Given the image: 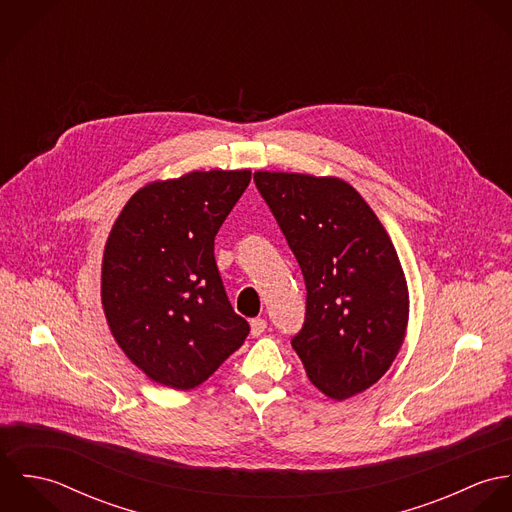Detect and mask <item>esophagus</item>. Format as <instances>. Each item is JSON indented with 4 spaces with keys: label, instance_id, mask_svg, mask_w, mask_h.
Masks as SVG:
<instances>
[{
    "label": "esophagus",
    "instance_id": "obj_1",
    "mask_svg": "<svg viewBox=\"0 0 512 512\" xmlns=\"http://www.w3.org/2000/svg\"><path fill=\"white\" fill-rule=\"evenodd\" d=\"M266 327H268L266 319H262V317L252 319V321H250V333H252V337H260V335L266 331Z\"/></svg>",
    "mask_w": 512,
    "mask_h": 512
}]
</instances>
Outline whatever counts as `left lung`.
<instances>
[{"label": "left lung", "mask_w": 512, "mask_h": 512, "mask_svg": "<svg viewBox=\"0 0 512 512\" xmlns=\"http://www.w3.org/2000/svg\"><path fill=\"white\" fill-rule=\"evenodd\" d=\"M307 288L292 347L329 398L365 392L394 363L410 295L396 248L355 187L339 177L256 171Z\"/></svg>", "instance_id": "obj_1"}]
</instances>
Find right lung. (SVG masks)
I'll use <instances>...</instances> for the list:
<instances>
[{"mask_svg": "<svg viewBox=\"0 0 512 512\" xmlns=\"http://www.w3.org/2000/svg\"><path fill=\"white\" fill-rule=\"evenodd\" d=\"M250 177V169H211L151 181L108 234L100 284L108 327L161 386H199L248 337L220 280L215 236Z\"/></svg>", "mask_w": 512, "mask_h": 512, "instance_id": "add662e5", "label": "right lung"}]
</instances>
